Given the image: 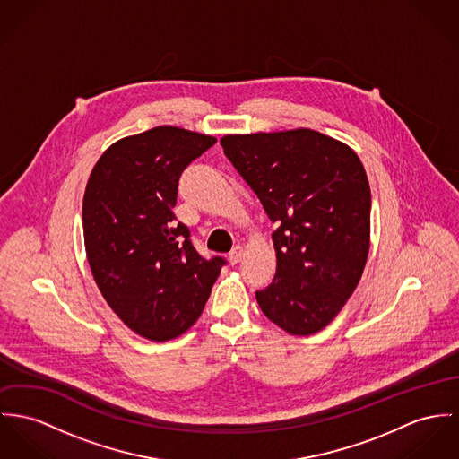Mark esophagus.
<instances>
[{
  "label": "esophagus",
  "mask_w": 459,
  "mask_h": 459,
  "mask_svg": "<svg viewBox=\"0 0 459 459\" xmlns=\"http://www.w3.org/2000/svg\"><path fill=\"white\" fill-rule=\"evenodd\" d=\"M243 255H245V249L243 247H236L230 253H229V260H230V264H238L241 258H243Z\"/></svg>",
  "instance_id": "obj_1"
}]
</instances>
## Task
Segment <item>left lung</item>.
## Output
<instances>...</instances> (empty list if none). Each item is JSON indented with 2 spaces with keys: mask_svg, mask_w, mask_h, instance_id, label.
Returning a JSON list of instances; mask_svg holds the SVG:
<instances>
[{
  "mask_svg": "<svg viewBox=\"0 0 459 459\" xmlns=\"http://www.w3.org/2000/svg\"><path fill=\"white\" fill-rule=\"evenodd\" d=\"M223 152L278 223L276 276L256 291L262 313L291 335L339 315L370 247V186L348 144L313 129L227 134Z\"/></svg>",
  "mask_w": 459,
  "mask_h": 459,
  "instance_id": "8db88e82",
  "label": "left lung"
}]
</instances>
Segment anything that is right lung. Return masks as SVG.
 <instances>
[{
  "label": "right lung",
  "instance_id": "obj_1",
  "mask_svg": "<svg viewBox=\"0 0 459 459\" xmlns=\"http://www.w3.org/2000/svg\"><path fill=\"white\" fill-rule=\"evenodd\" d=\"M214 143L159 126L113 143L87 181L82 220L92 276L113 313L148 341L186 332L225 265L195 251L173 212L183 169Z\"/></svg>",
  "mask_w": 459,
  "mask_h": 459
}]
</instances>
